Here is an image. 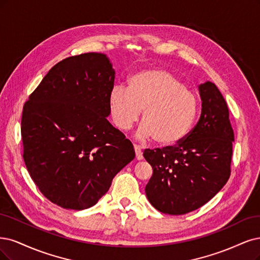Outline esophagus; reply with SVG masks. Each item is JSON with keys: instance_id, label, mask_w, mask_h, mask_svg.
<instances>
[{"instance_id": "1", "label": "esophagus", "mask_w": 260, "mask_h": 260, "mask_svg": "<svg viewBox=\"0 0 260 260\" xmlns=\"http://www.w3.org/2000/svg\"><path fill=\"white\" fill-rule=\"evenodd\" d=\"M134 151H136L137 160H142L143 159V153H142V149L140 148V146L134 145Z\"/></svg>"}]
</instances>
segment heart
<instances>
[{"instance_id":"obj_1","label":"heart","mask_w":260,"mask_h":260,"mask_svg":"<svg viewBox=\"0 0 260 260\" xmlns=\"http://www.w3.org/2000/svg\"><path fill=\"white\" fill-rule=\"evenodd\" d=\"M109 106L114 123L121 130L131 128L143 111L139 138L172 146L189 133L199 103L180 78L169 71L154 69L133 75L129 88L114 86Z\"/></svg>"}]
</instances>
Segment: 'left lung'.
I'll use <instances>...</instances> for the list:
<instances>
[{
	"mask_svg": "<svg viewBox=\"0 0 260 260\" xmlns=\"http://www.w3.org/2000/svg\"><path fill=\"white\" fill-rule=\"evenodd\" d=\"M202 110L193 129L174 146L145 149L153 168L147 199L161 213L183 215L210 201L229 180L234 130L215 84L199 86Z\"/></svg>",
	"mask_w": 260,
	"mask_h": 260,
	"instance_id": "obj_1",
	"label": "left lung"
}]
</instances>
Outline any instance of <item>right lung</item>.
Returning <instances> with one entry per match:
<instances>
[{
	"instance_id": "obj_1",
	"label": "right lung",
	"mask_w": 260,
	"mask_h": 260,
	"mask_svg": "<svg viewBox=\"0 0 260 260\" xmlns=\"http://www.w3.org/2000/svg\"><path fill=\"white\" fill-rule=\"evenodd\" d=\"M114 79L104 53H82L53 66L24 103L25 167L40 191L63 209L93 207L136 157L106 118Z\"/></svg>"
}]
</instances>
